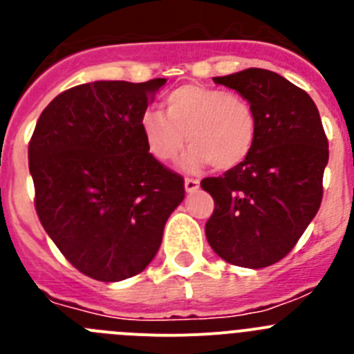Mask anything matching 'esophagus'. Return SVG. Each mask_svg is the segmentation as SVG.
I'll use <instances>...</instances> for the list:
<instances>
[{
	"label": "esophagus",
	"mask_w": 354,
	"mask_h": 354,
	"mask_svg": "<svg viewBox=\"0 0 354 354\" xmlns=\"http://www.w3.org/2000/svg\"><path fill=\"white\" fill-rule=\"evenodd\" d=\"M198 186H200L198 179H191V177H187V179L184 180V187H186L187 193H194V191L198 189Z\"/></svg>",
	"instance_id": "esophagus-1"
}]
</instances>
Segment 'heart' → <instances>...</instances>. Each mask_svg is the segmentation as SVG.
I'll list each match as a JSON object with an SVG mask.
<instances>
[{"instance_id":"1","label":"heart","mask_w":354,"mask_h":354,"mask_svg":"<svg viewBox=\"0 0 354 354\" xmlns=\"http://www.w3.org/2000/svg\"><path fill=\"white\" fill-rule=\"evenodd\" d=\"M165 112L147 109L140 115V131L147 151L161 163H170L187 144L186 170L212 165L232 170L244 163L258 137V118L239 93L186 84L170 91L163 100Z\"/></svg>"}]
</instances>
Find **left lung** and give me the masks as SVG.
Here are the masks:
<instances>
[{"instance_id":"left-lung-1","label":"left lung","mask_w":354,"mask_h":354,"mask_svg":"<svg viewBox=\"0 0 354 354\" xmlns=\"http://www.w3.org/2000/svg\"><path fill=\"white\" fill-rule=\"evenodd\" d=\"M214 82L249 100L258 137L244 163L202 180L214 198L207 241L236 267H270L319 210L328 140L313 98L274 71L248 68Z\"/></svg>"}]
</instances>
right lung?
I'll return each instance as SVG.
<instances>
[{
	"mask_svg": "<svg viewBox=\"0 0 354 354\" xmlns=\"http://www.w3.org/2000/svg\"><path fill=\"white\" fill-rule=\"evenodd\" d=\"M165 82L71 87L45 106L29 140L38 219L64 258L96 281L140 274L184 200V179L152 158L138 124Z\"/></svg>",
	"mask_w": 354,
	"mask_h": 354,
	"instance_id": "1",
	"label": "right lung"
}]
</instances>
